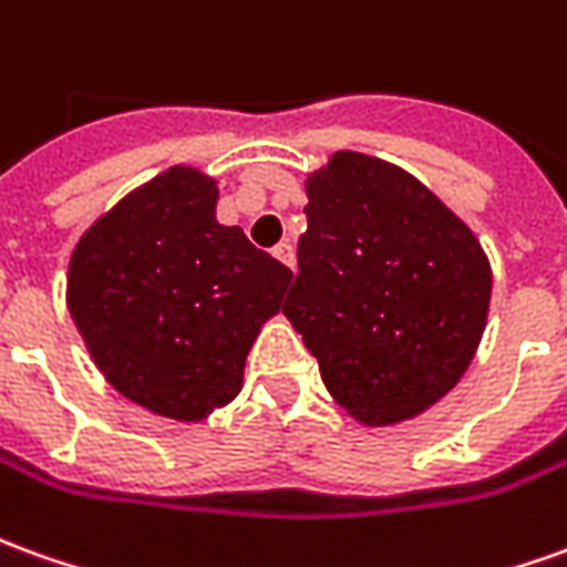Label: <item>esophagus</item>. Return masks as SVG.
I'll return each mask as SVG.
<instances>
[{
  "mask_svg": "<svg viewBox=\"0 0 567 567\" xmlns=\"http://www.w3.org/2000/svg\"><path fill=\"white\" fill-rule=\"evenodd\" d=\"M272 255H276V260H282L288 270H295V248H291V243H279L272 248Z\"/></svg>",
  "mask_w": 567,
  "mask_h": 567,
  "instance_id": "1",
  "label": "esophagus"
}]
</instances>
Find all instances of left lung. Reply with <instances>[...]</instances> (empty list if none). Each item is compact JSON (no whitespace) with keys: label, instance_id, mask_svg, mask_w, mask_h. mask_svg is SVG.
<instances>
[{"label":"left lung","instance_id":"8db88e82","mask_svg":"<svg viewBox=\"0 0 567 567\" xmlns=\"http://www.w3.org/2000/svg\"><path fill=\"white\" fill-rule=\"evenodd\" d=\"M303 187L307 233L282 312L350 417L411 421L449 395L476 355L488 257L473 229L393 162L338 150Z\"/></svg>","mask_w":567,"mask_h":567}]
</instances>
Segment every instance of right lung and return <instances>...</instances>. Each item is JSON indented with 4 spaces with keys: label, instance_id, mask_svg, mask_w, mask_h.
<instances>
[{
    "label": "right lung",
    "instance_id": "obj_1",
    "mask_svg": "<svg viewBox=\"0 0 567 567\" xmlns=\"http://www.w3.org/2000/svg\"><path fill=\"white\" fill-rule=\"evenodd\" d=\"M215 208V177L174 165L97 217L66 272L94 365L172 421L196 423L239 395L248 350L291 285V270L217 224Z\"/></svg>",
    "mask_w": 567,
    "mask_h": 567
}]
</instances>
